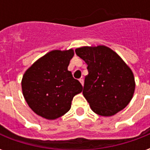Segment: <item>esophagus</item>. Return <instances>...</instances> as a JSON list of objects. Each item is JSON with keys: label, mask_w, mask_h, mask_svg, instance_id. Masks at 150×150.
<instances>
[{"label": "esophagus", "mask_w": 150, "mask_h": 150, "mask_svg": "<svg viewBox=\"0 0 150 150\" xmlns=\"http://www.w3.org/2000/svg\"><path fill=\"white\" fill-rule=\"evenodd\" d=\"M79 82L81 83L82 85H83V83H84V82H83V77H81V78L79 79Z\"/></svg>", "instance_id": "1"}]
</instances>
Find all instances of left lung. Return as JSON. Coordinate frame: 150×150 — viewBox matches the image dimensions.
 <instances>
[{"instance_id": "left-lung-1", "label": "left lung", "mask_w": 150, "mask_h": 150, "mask_svg": "<svg viewBox=\"0 0 150 150\" xmlns=\"http://www.w3.org/2000/svg\"><path fill=\"white\" fill-rule=\"evenodd\" d=\"M75 53L88 64L83 95L91 110L102 116L123 110L135 91L131 68L118 54L103 45L79 47Z\"/></svg>"}]
</instances>
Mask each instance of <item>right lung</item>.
Masks as SVG:
<instances>
[{
  "instance_id": "add662e5",
  "label": "right lung",
  "mask_w": 150,
  "mask_h": 150,
  "mask_svg": "<svg viewBox=\"0 0 150 150\" xmlns=\"http://www.w3.org/2000/svg\"><path fill=\"white\" fill-rule=\"evenodd\" d=\"M74 54L73 49L51 50L23 75V96L29 107L42 118L55 120L63 116L71 107L73 97L83 90L67 69Z\"/></svg>"
}]
</instances>
